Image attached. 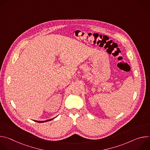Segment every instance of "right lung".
Wrapping results in <instances>:
<instances>
[{
	"instance_id": "add662e5",
	"label": "right lung",
	"mask_w": 150,
	"mask_h": 150,
	"mask_svg": "<svg viewBox=\"0 0 150 150\" xmlns=\"http://www.w3.org/2000/svg\"><path fill=\"white\" fill-rule=\"evenodd\" d=\"M54 119V118L51 119H49V120H45V121H37V120H34V121H35V122H38V123H43V122H46L50 121V120H52V119Z\"/></svg>"
}]
</instances>
